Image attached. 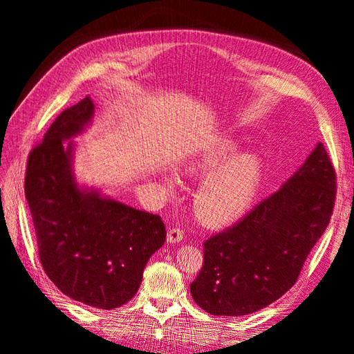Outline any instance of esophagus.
<instances>
[{
	"mask_svg": "<svg viewBox=\"0 0 354 354\" xmlns=\"http://www.w3.org/2000/svg\"><path fill=\"white\" fill-rule=\"evenodd\" d=\"M183 238H185V230L181 229V227H171V229L168 230L167 241H168L169 243L180 242Z\"/></svg>",
	"mask_w": 354,
	"mask_h": 354,
	"instance_id": "obj_1",
	"label": "esophagus"
}]
</instances>
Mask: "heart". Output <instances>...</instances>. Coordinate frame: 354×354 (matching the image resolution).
Masks as SVG:
<instances>
[{
  "mask_svg": "<svg viewBox=\"0 0 354 354\" xmlns=\"http://www.w3.org/2000/svg\"><path fill=\"white\" fill-rule=\"evenodd\" d=\"M229 142L209 149L187 165L190 173L205 174L233 155ZM261 178V164L254 155H243L220 168L203 181L195 196L198 217L209 226H221L248 208Z\"/></svg>",
  "mask_w": 354,
  "mask_h": 354,
  "instance_id": "heart-1",
  "label": "heart"
}]
</instances>
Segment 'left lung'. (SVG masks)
Returning <instances> with one entry per match:
<instances>
[{"label": "left lung", "mask_w": 354, "mask_h": 354, "mask_svg": "<svg viewBox=\"0 0 354 354\" xmlns=\"http://www.w3.org/2000/svg\"><path fill=\"white\" fill-rule=\"evenodd\" d=\"M335 196V169L319 143L279 190L203 242L195 303L214 316H243L281 298L328 227Z\"/></svg>", "instance_id": "obj_1"}]
</instances>
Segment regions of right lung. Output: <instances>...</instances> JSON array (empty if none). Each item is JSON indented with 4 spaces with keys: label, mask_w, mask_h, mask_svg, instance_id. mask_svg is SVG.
Returning a JSON list of instances; mask_svg holds the SVG:
<instances>
[{
    "label": "right lung",
    "mask_w": 354,
    "mask_h": 354,
    "mask_svg": "<svg viewBox=\"0 0 354 354\" xmlns=\"http://www.w3.org/2000/svg\"><path fill=\"white\" fill-rule=\"evenodd\" d=\"M93 109L90 97L71 106L32 147L25 195L50 281L75 301L113 310L136 295L146 263L164 245L167 232L156 214L75 185L72 145L65 149L63 140L82 131Z\"/></svg>",
    "instance_id": "right-lung-1"
}]
</instances>
